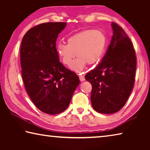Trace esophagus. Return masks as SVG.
<instances>
[{
	"instance_id": "obj_1",
	"label": "esophagus",
	"mask_w": 150,
	"mask_h": 150,
	"mask_svg": "<svg viewBox=\"0 0 150 150\" xmlns=\"http://www.w3.org/2000/svg\"><path fill=\"white\" fill-rule=\"evenodd\" d=\"M79 79L81 81V82H83V81H85V75H79Z\"/></svg>"
}]
</instances>
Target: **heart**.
Here are the masks:
<instances>
[{
	"label": "heart",
	"mask_w": 150,
	"mask_h": 150,
	"mask_svg": "<svg viewBox=\"0 0 150 150\" xmlns=\"http://www.w3.org/2000/svg\"><path fill=\"white\" fill-rule=\"evenodd\" d=\"M106 38L98 30H85L71 35L67 39V44L57 43L55 51L63 64L69 65L73 58L78 57L71 65V69L80 72L86 63L95 64L99 62L105 53Z\"/></svg>",
	"instance_id": "heart-1"
}]
</instances>
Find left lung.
I'll return each mask as SVG.
<instances>
[{"label":"left lung","instance_id":"1","mask_svg":"<svg viewBox=\"0 0 150 150\" xmlns=\"http://www.w3.org/2000/svg\"><path fill=\"white\" fill-rule=\"evenodd\" d=\"M111 26L113 35L102 62L85 77L92 85L93 107L102 114L120 110L128 100L135 81L134 45L120 26L115 22Z\"/></svg>","mask_w":150,"mask_h":150}]
</instances>
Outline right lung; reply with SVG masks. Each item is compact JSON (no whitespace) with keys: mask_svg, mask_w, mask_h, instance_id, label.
<instances>
[{"mask_svg":"<svg viewBox=\"0 0 150 150\" xmlns=\"http://www.w3.org/2000/svg\"><path fill=\"white\" fill-rule=\"evenodd\" d=\"M65 22H46L32 28L20 45L22 76L35 106L48 115L67 109L79 84L75 73L65 67L56 54V40Z\"/></svg>","mask_w":150,"mask_h":150,"instance_id":"add662e5","label":"right lung"}]
</instances>
